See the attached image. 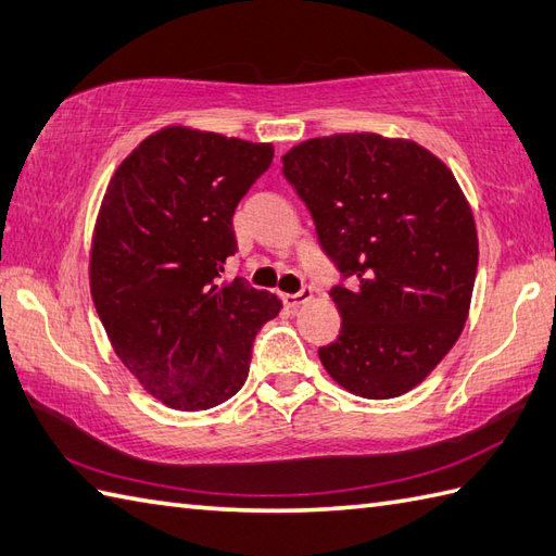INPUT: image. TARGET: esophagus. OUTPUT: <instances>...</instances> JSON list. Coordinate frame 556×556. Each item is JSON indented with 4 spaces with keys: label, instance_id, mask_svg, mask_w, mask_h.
<instances>
[{
    "label": "esophagus",
    "instance_id": "esophagus-1",
    "mask_svg": "<svg viewBox=\"0 0 556 556\" xmlns=\"http://www.w3.org/2000/svg\"><path fill=\"white\" fill-rule=\"evenodd\" d=\"M312 298H314V290H312L309 286H304L300 292H294V294H282V304L290 306V309H298L300 304H304L306 300H312Z\"/></svg>",
    "mask_w": 556,
    "mask_h": 556
}]
</instances>
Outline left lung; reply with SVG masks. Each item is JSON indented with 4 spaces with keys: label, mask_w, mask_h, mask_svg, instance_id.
<instances>
[{
    "label": "left lung",
    "mask_w": 556,
    "mask_h": 556,
    "mask_svg": "<svg viewBox=\"0 0 556 556\" xmlns=\"http://www.w3.org/2000/svg\"><path fill=\"white\" fill-rule=\"evenodd\" d=\"M282 176L348 280L330 290L342 328L320 364L366 400L409 392L454 348L471 306L478 236L459 182L421 144L376 132L292 147Z\"/></svg>",
    "instance_id": "8db88e82"
}]
</instances>
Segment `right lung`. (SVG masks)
<instances>
[{"instance_id": "1", "label": "right lung", "mask_w": 556, "mask_h": 556, "mask_svg": "<svg viewBox=\"0 0 556 556\" xmlns=\"http://www.w3.org/2000/svg\"><path fill=\"white\" fill-rule=\"evenodd\" d=\"M274 147L170 126L111 176L90 252L94 309L118 359L170 409L202 412L247 380L252 342L282 302L244 278L232 214Z\"/></svg>"}]
</instances>
